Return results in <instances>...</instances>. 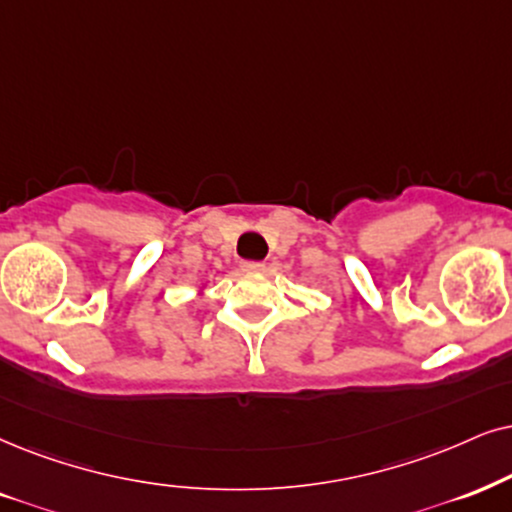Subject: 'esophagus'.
Segmentation results:
<instances>
[{"mask_svg": "<svg viewBox=\"0 0 512 512\" xmlns=\"http://www.w3.org/2000/svg\"><path fill=\"white\" fill-rule=\"evenodd\" d=\"M241 269L245 271V274H262V271L267 269V264H264V262H243Z\"/></svg>", "mask_w": 512, "mask_h": 512, "instance_id": "esophagus-1", "label": "esophagus"}]
</instances>
